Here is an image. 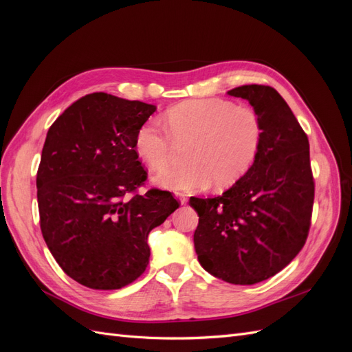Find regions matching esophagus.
<instances>
[{
    "instance_id": "1",
    "label": "esophagus",
    "mask_w": 352,
    "mask_h": 352,
    "mask_svg": "<svg viewBox=\"0 0 352 352\" xmlns=\"http://www.w3.org/2000/svg\"><path fill=\"white\" fill-rule=\"evenodd\" d=\"M176 197L179 198L180 204H186V202H188V198H186V195H185V194H176Z\"/></svg>"
}]
</instances>
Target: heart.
Wrapping results in <instances>:
<instances>
[{
  "mask_svg": "<svg viewBox=\"0 0 352 352\" xmlns=\"http://www.w3.org/2000/svg\"><path fill=\"white\" fill-rule=\"evenodd\" d=\"M163 122L148 120L135 135V150L146 166L162 168L172 153L173 141H192L188 164L166 167L154 182L176 192L202 190L214 182L230 186L248 172L263 144V124L258 113L230 100H188L170 107Z\"/></svg>",
  "mask_w": 352,
  "mask_h": 352,
  "instance_id": "obj_1",
  "label": "heart"
}]
</instances>
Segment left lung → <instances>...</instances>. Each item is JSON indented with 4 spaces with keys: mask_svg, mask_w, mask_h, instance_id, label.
Listing matches in <instances>:
<instances>
[{
    "mask_svg": "<svg viewBox=\"0 0 352 352\" xmlns=\"http://www.w3.org/2000/svg\"><path fill=\"white\" fill-rule=\"evenodd\" d=\"M228 95L258 113L263 144L252 167L214 198H189L198 212L194 233L199 264L233 285L272 278L304 247L310 230L314 180L310 144L280 94L242 85Z\"/></svg>",
    "mask_w": 352,
    "mask_h": 352,
    "instance_id": "8db88e82",
    "label": "left lung"
}]
</instances>
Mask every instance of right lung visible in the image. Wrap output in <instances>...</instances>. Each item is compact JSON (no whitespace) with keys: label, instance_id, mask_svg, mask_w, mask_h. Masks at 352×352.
<instances>
[{"label":"right lung","instance_id":"1","mask_svg":"<svg viewBox=\"0 0 352 352\" xmlns=\"http://www.w3.org/2000/svg\"><path fill=\"white\" fill-rule=\"evenodd\" d=\"M155 105L94 92L48 129L36 175L42 236L69 278L120 289L145 272L148 235L179 207L167 190L132 195L146 180L135 135Z\"/></svg>","mask_w":352,"mask_h":352}]
</instances>
